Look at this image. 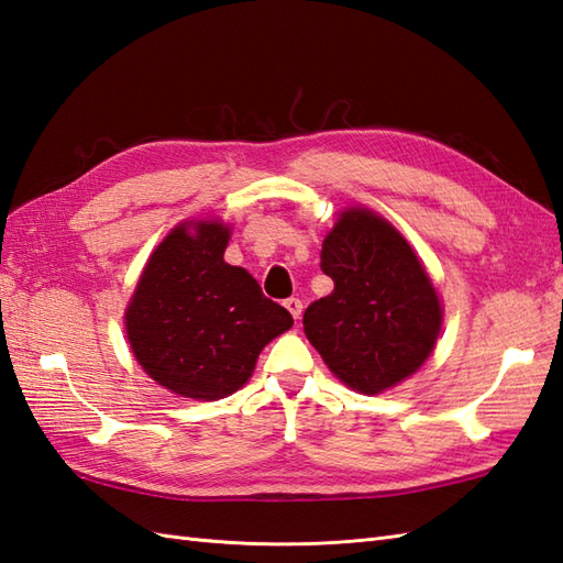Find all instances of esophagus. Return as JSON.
I'll list each match as a JSON object with an SVG mask.
<instances>
[{
    "label": "esophagus",
    "mask_w": 563,
    "mask_h": 563,
    "mask_svg": "<svg viewBox=\"0 0 563 563\" xmlns=\"http://www.w3.org/2000/svg\"><path fill=\"white\" fill-rule=\"evenodd\" d=\"M284 306H286V310L294 314V320H298L300 312H303V300H300V298H286Z\"/></svg>",
    "instance_id": "34e87169"
}]
</instances>
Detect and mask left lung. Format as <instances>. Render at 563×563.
I'll return each mask as SVG.
<instances>
[{
	"label": "left lung",
	"instance_id": "8db88e82",
	"mask_svg": "<svg viewBox=\"0 0 563 563\" xmlns=\"http://www.w3.org/2000/svg\"><path fill=\"white\" fill-rule=\"evenodd\" d=\"M320 267L334 291L312 300L306 336L349 387L379 394L413 375L442 327V306L406 239L369 210L341 214Z\"/></svg>",
	"mask_w": 563,
	"mask_h": 563
}]
</instances>
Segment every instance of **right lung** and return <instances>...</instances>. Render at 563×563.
<instances>
[{
    "mask_svg": "<svg viewBox=\"0 0 563 563\" xmlns=\"http://www.w3.org/2000/svg\"><path fill=\"white\" fill-rule=\"evenodd\" d=\"M229 229L176 227L150 257L126 310L133 355L157 385L214 401L253 375L260 351L294 324L243 267L224 263Z\"/></svg>",
    "mask_w": 563,
    "mask_h": 563,
    "instance_id": "right-lung-1",
    "label": "right lung"
}]
</instances>
